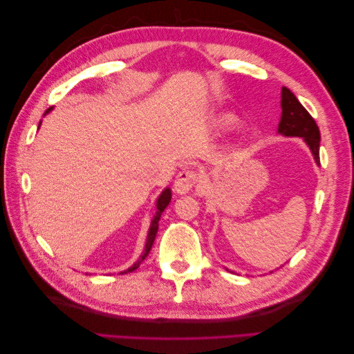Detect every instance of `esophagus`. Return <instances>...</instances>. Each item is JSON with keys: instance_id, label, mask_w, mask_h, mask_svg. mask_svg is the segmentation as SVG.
Here are the masks:
<instances>
[{"instance_id": "obj_1", "label": "esophagus", "mask_w": 354, "mask_h": 354, "mask_svg": "<svg viewBox=\"0 0 354 354\" xmlns=\"http://www.w3.org/2000/svg\"><path fill=\"white\" fill-rule=\"evenodd\" d=\"M196 183H198V173L194 170L185 169L178 173L175 184H173V190H175L176 194H185L193 189Z\"/></svg>"}]
</instances>
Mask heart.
I'll list each match as a JSON object with an SVG mask.
<instances>
[{"label":"heart","instance_id":"obj_1","mask_svg":"<svg viewBox=\"0 0 354 354\" xmlns=\"http://www.w3.org/2000/svg\"><path fill=\"white\" fill-rule=\"evenodd\" d=\"M214 124L222 131L231 129V127H236L239 124V118L237 115L232 114V112H221L219 115H216Z\"/></svg>","mask_w":354,"mask_h":354}]
</instances>
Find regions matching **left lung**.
Here are the masks:
<instances>
[{"label":"left lung","instance_id":"left-lung-1","mask_svg":"<svg viewBox=\"0 0 354 354\" xmlns=\"http://www.w3.org/2000/svg\"><path fill=\"white\" fill-rule=\"evenodd\" d=\"M281 118L278 123V133L283 137H298L310 149L313 160L319 164L321 133L317 123L289 88L281 89ZM228 270V269H227Z\"/></svg>","mask_w":354,"mask_h":354}]
</instances>
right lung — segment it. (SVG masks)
Returning a JSON list of instances; mask_svg holds the SVG:
<instances>
[{"mask_svg": "<svg viewBox=\"0 0 354 354\" xmlns=\"http://www.w3.org/2000/svg\"><path fill=\"white\" fill-rule=\"evenodd\" d=\"M51 109H53V106H51L50 109L45 111L44 115H47ZM39 126H41V122H39ZM170 199H171V192H170V189L167 187V189H164V190L161 192V194H160V196H158V199H156V213H155V216L152 217V221H150V227H149V231H147V239H146L145 251H142L141 257H140L137 261H135L131 268H127L126 270H123L122 274L132 272V270L137 269V268L141 265V263H142V260H145V259L147 257V255H149L150 250H152V245H153V242H155L156 232H158V222H160L161 214H162V212L165 209V207H167V205L170 204Z\"/></svg>", "mask_w": 354, "mask_h": 354, "instance_id": "1", "label": "right lung"}]
</instances>
